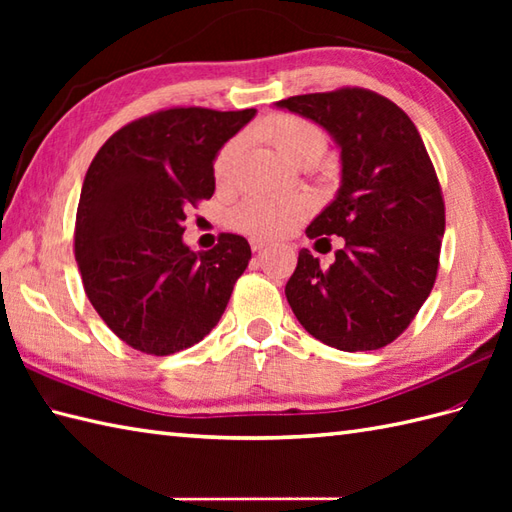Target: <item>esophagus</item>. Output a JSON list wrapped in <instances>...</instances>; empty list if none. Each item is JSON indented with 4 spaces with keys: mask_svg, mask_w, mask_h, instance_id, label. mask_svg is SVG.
<instances>
[{
    "mask_svg": "<svg viewBox=\"0 0 512 512\" xmlns=\"http://www.w3.org/2000/svg\"><path fill=\"white\" fill-rule=\"evenodd\" d=\"M268 246L266 239L262 237H250V248H253V253H259V250H264Z\"/></svg>",
    "mask_w": 512,
    "mask_h": 512,
    "instance_id": "esophagus-1",
    "label": "esophagus"
}]
</instances>
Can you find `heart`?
I'll use <instances>...</instances> for the list:
<instances>
[{"label": "heart", "mask_w": 512, "mask_h": 512, "mask_svg": "<svg viewBox=\"0 0 512 512\" xmlns=\"http://www.w3.org/2000/svg\"><path fill=\"white\" fill-rule=\"evenodd\" d=\"M259 134L273 145L281 156L292 165L306 167L317 165L328 149V138L321 129L295 114H277L259 125ZM242 151V136H235L217 151L213 162V176L217 184H228L233 180L235 165ZM314 209V200L306 193L288 195H253L239 202L231 222L244 233L264 239H277L290 235L306 220Z\"/></svg>", "instance_id": "b5f03b06"}]
</instances>
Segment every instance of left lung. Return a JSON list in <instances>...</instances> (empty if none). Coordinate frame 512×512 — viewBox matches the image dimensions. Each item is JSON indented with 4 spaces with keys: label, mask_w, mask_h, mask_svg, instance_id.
<instances>
[{
    "label": "left lung",
    "mask_w": 512,
    "mask_h": 512,
    "mask_svg": "<svg viewBox=\"0 0 512 512\" xmlns=\"http://www.w3.org/2000/svg\"><path fill=\"white\" fill-rule=\"evenodd\" d=\"M323 127L341 158V187L306 228L339 235L325 270L299 250L286 297L314 339L343 352L385 347L405 332L438 273L444 202L427 149L411 118L385 96L361 88L277 101Z\"/></svg>",
    "instance_id": "8db88e82"
}]
</instances>
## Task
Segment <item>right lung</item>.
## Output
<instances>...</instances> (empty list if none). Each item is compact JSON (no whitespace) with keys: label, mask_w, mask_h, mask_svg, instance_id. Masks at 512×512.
Instances as JSON below:
<instances>
[{"label":"right lung","mask_w":512,"mask_h":512,"mask_svg":"<svg viewBox=\"0 0 512 512\" xmlns=\"http://www.w3.org/2000/svg\"><path fill=\"white\" fill-rule=\"evenodd\" d=\"M257 110L176 107L125 125L85 173L74 255L85 295L118 339L167 356L200 343L250 259L242 235L193 253L184 209L215 191L213 162Z\"/></svg>","instance_id":"right-lung-1"}]
</instances>
